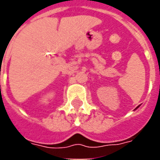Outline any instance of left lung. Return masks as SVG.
<instances>
[{
	"mask_svg": "<svg viewBox=\"0 0 160 160\" xmlns=\"http://www.w3.org/2000/svg\"><path fill=\"white\" fill-rule=\"evenodd\" d=\"M137 108H138V107H137Z\"/></svg>",
	"mask_w": 160,
	"mask_h": 160,
	"instance_id": "obj_1",
	"label": "left lung"
}]
</instances>
